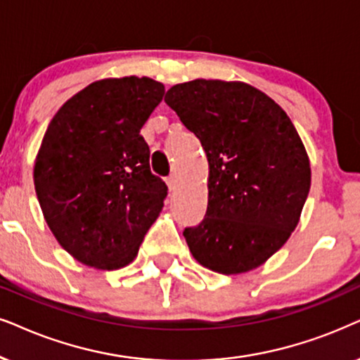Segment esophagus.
I'll return each instance as SVG.
<instances>
[{"mask_svg": "<svg viewBox=\"0 0 360 360\" xmlns=\"http://www.w3.org/2000/svg\"><path fill=\"white\" fill-rule=\"evenodd\" d=\"M167 185H169L170 191L175 190V186H176V175L175 174H172V175L167 176Z\"/></svg>", "mask_w": 360, "mask_h": 360, "instance_id": "1", "label": "esophagus"}]
</instances>
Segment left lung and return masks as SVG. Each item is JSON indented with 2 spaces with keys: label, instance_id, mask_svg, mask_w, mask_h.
Returning <instances> with one entry per match:
<instances>
[{
  "label": "left lung",
  "instance_id": "obj_1",
  "mask_svg": "<svg viewBox=\"0 0 360 360\" xmlns=\"http://www.w3.org/2000/svg\"><path fill=\"white\" fill-rule=\"evenodd\" d=\"M165 102L208 158V207L184 236L200 264L250 271L281 248L309 193V158L286 112L243 82L176 84Z\"/></svg>",
  "mask_w": 360,
  "mask_h": 360
}]
</instances>
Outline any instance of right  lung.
<instances>
[{"label":"right lung","mask_w":360,"mask_h":360,"mask_svg":"<svg viewBox=\"0 0 360 360\" xmlns=\"http://www.w3.org/2000/svg\"><path fill=\"white\" fill-rule=\"evenodd\" d=\"M165 94L148 77L91 84L58 110L36 157L46 223L74 258L119 269L137 255L167 197L140 129Z\"/></svg>","instance_id":"obj_1"}]
</instances>
